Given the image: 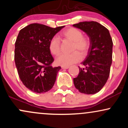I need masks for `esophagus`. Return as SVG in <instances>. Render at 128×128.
Here are the masks:
<instances>
[{
  "mask_svg": "<svg viewBox=\"0 0 128 128\" xmlns=\"http://www.w3.org/2000/svg\"><path fill=\"white\" fill-rule=\"evenodd\" d=\"M61 68H62V69H67L69 68V66H62V67H61Z\"/></svg>",
  "mask_w": 128,
  "mask_h": 128,
  "instance_id": "obj_1",
  "label": "esophagus"
}]
</instances>
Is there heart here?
<instances>
[{"mask_svg":"<svg viewBox=\"0 0 128 128\" xmlns=\"http://www.w3.org/2000/svg\"><path fill=\"white\" fill-rule=\"evenodd\" d=\"M61 37L73 42L72 50L70 54H62L56 60L58 65L68 66L80 61L82 56L86 55L90 46L89 38L83 36L82 32L75 28H69L62 31L60 34ZM49 49L53 55L58 56L60 54V41L56 36H54L49 44ZM79 52L80 54L78 53Z\"/></svg>","mask_w":128,"mask_h":128,"instance_id":"heart-1","label":"heart"}]
</instances>
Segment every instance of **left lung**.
Returning <instances> with one entry per match:
<instances>
[{
    "instance_id": "8db88e82",
    "label": "left lung",
    "mask_w": 128,
    "mask_h": 128,
    "mask_svg": "<svg viewBox=\"0 0 128 128\" xmlns=\"http://www.w3.org/2000/svg\"><path fill=\"white\" fill-rule=\"evenodd\" d=\"M89 36L90 46L86 60L79 68L78 76L73 78L79 92L92 94L99 92L106 84L112 64L113 42L109 30L98 22H83L73 25Z\"/></svg>"
}]
</instances>
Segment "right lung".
Wrapping results in <instances>:
<instances>
[{
  "instance_id": "add662e5",
  "label": "right lung",
  "mask_w": 128,
  "mask_h": 128,
  "mask_svg": "<svg viewBox=\"0 0 128 128\" xmlns=\"http://www.w3.org/2000/svg\"><path fill=\"white\" fill-rule=\"evenodd\" d=\"M64 26L53 28L32 23L19 32L15 42L14 60L20 80L32 92L43 93L54 86L61 67H53L49 49L50 40Z\"/></svg>"
}]
</instances>
